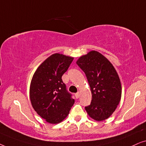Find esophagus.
Returning a JSON list of instances; mask_svg holds the SVG:
<instances>
[{"label":"esophagus","mask_w":146,"mask_h":146,"mask_svg":"<svg viewBox=\"0 0 146 146\" xmlns=\"http://www.w3.org/2000/svg\"><path fill=\"white\" fill-rule=\"evenodd\" d=\"M80 92H77V93H76L75 94V97H76V98H79V97H80Z\"/></svg>","instance_id":"obj_1"}]
</instances>
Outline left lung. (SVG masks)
<instances>
[{"mask_svg":"<svg viewBox=\"0 0 146 146\" xmlns=\"http://www.w3.org/2000/svg\"><path fill=\"white\" fill-rule=\"evenodd\" d=\"M76 64L86 76L92 92L91 104L85 107L86 111L96 121L108 119L121 100V86L116 70L104 56L95 50L82 56Z\"/></svg>","mask_w":146,"mask_h":146,"instance_id":"obj_1","label":"left lung"}]
</instances>
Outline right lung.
I'll return each mask as SVG.
<instances>
[{
	"label": "right lung",
	"mask_w": 146,
	"mask_h": 146,
	"mask_svg": "<svg viewBox=\"0 0 146 146\" xmlns=\"http://www.w3.org/2000/svg\"><path fill=\"white\" fill-rule=\"evenodd\" d=\"M73 60V57L54 54L39 66L32 78V106L38 114L50 123L63 121L74 103L62 80Z\"/></svg>",
	"instance_id": "add662e5"
}]
</instances>
